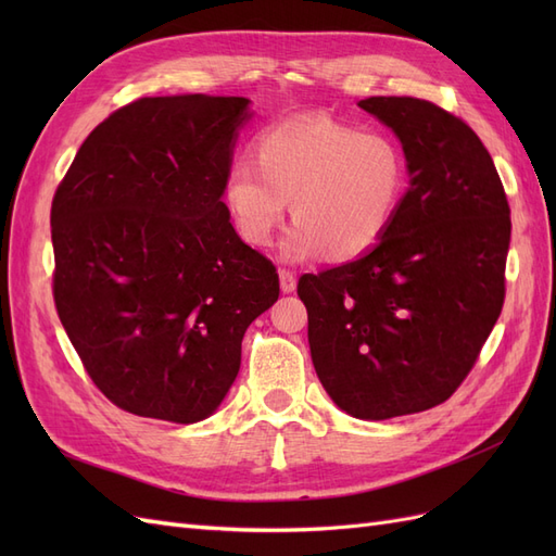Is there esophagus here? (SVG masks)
I'll return each instance as SVG.
<instances>
[{
    "mask_svg": "<svg viewBox=\"0 0 556 556\" xmlns=\"http://www.w3.org/2000/svg\"><path fill=\"white\" fill-rule=\"evenodd\" d=\"M278 278H280V290L285 294H292L296 290V276L292 271H288V268H280Z\"/></svg>",
    "mask_w": 556,
    "mask_h": 556,
    "instance_id": "1",
    "label": "esophagus"
}]
</instances>
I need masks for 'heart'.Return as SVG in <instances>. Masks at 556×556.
Segmentation results:
<instances>
[{"label": "heart", "mask_w": 556, "mask_h": 556, "mask_svg": "<svg viewBox=\"0 0 556 556\" xmlns=\"http://www.w3.org/2000/svg\"><path fill=\"white\" fill-rule=\"evenodd\" d=\"M225 178V206L239 237L255 248L276 239L288 201L294 227L282 243L292 262H339L371 252L390 233L408 192V160L384 131H362L313 115L268 127Z\"/></svg>", "instance_id": "obj_1"}]
</instances>
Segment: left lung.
I'll use <instances>...</instances> for the list:
<instances>
[{"label": "left lung", "instance_id": "obj_1", "mask_svg": "<svg viewBox=\"0 0 556 556\" xmlns=\"http://www.w3.org/2000/svg\"><path fill=\"white\" fill-rule=\"evenodd\" d=\"M359 106L390 127L408 192L366 255L299 280L315 374L352 417L390 419L447 401L506 296L510 206L492 155L462 117L415 97Z\"/></svg>", "mask_w": 556, "mask_h": 556}]
</instances>
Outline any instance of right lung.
<instances>
[{
    "instance_id": "obj_1",
    "label": "right lung",
    "mask_w": 556,
    "mask_h": 556,
    "mask_svg": "<svg viewBox=\"0 0 556 556\" xmlns=\"http://www.w3.org/2000/svg\"><path fill=\"white\" fill-rule=\"evenodd\" d=\"M245 97H143L83 141L50 208L60 323L117 408L192 425L220 406L276 266L223 201Z\"/></svg>"
}]
</instances>
